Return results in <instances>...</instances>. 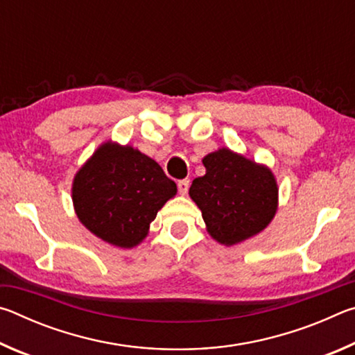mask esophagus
Here are the masks:
<instances>
[{"label":"esophagus","instance_id":"obj_1","mask_svg":"<svg viewBox=\"0 0 355 355\" xmlns=\"http://www.w3.org/2000/svg\"><path fill=\"white\" fill-rule=\"evenodd\" d=\"M177 186H178V192L182 196H184V194H188V189H189V180H180V182L177 183Z\"/></svg>","mask_w":355,"mask_h":355}]
</instances>
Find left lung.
Here are the masks:
<instances>
[{"instance_id":"left-lung-1","label":"left lung","mask_w":355,"mask_h":355,"mask_svg":"<svg viewBox=\"0 0 355 355\" xmlns=\"http://www.w3.org/2000/svg\"><path fill=\"white\" fill-rule=\"evenodd\" d=\"M207 173L189 188L209 235L232 245L260 233L277 209V183L272 172L228 148L203 158Z\"/></svg>"}]
</instances>
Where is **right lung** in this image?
<instances>
[{
    "mask_svg": "<svg viewBox=\"0 0 355 355\" xmlns=\"http://www.w3.org/2000/svg\"><path fill=\"white\" fill-rule=\"evenodd\" d=\"M71 192L78 219L103 241L128 249L147 236L177 184L139 150L106 142L76 173Z\"/></svg>",
    "mask_w": 355,
    "mask_h": 355,
    "instance_id": "1",
    "label": "right lung"
}]
</instances>
